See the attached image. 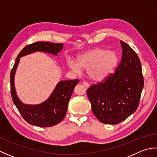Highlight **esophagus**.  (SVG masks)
Instances as JSON below:
<instances>
[{
	"label": "esophagus",
	"mask_w": 157,
	"mask_h": 157,
	"mask_svg": "<svg viewBox=\"0 0 157 157\" xmlns=\"http://www.w3.org/2000/svg\"><path fill=\"white\" fill-rule=\"evenodd\" d=\"M82 84L83 85H84L86 88H89V85L88 84L87 82H82Z\"/></svg>",
	"instance_id": "1"
}]
</instances>
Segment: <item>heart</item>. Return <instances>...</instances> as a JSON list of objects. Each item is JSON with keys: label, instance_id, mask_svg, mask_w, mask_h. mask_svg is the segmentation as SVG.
<instances>
[{"label": "heart", "instance_id": "1", "mask_svg": "<svg viewBox=\"0 0 157 157\" xmlns=\"http://www.w3.org/2000/svg\"><path fill=\"white\" fill-rule=\"evenodd\" d=\"M119 56L114 51L95 48L80 54L76 63L70 62V67L75 72L87 70L88 77L95 82L103 81L109 76L119 63Z\"/></svg>", "mask_w": 157, "mask_h": 157}]
</instances>
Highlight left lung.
<instances>
[{
	"instance_id": "1",
	"label": "left lung",
	"mask_w": 157,
	"mask_h": 157,
	"mask_svg": "<svg viewBox=\"0 0 157 157\" xmlns=\"http://www.w3.org/2000/svg\"><path fill=\"white\" fill-rule=\"evenodd\" d=\"M122 57L116 72L87 91L93 113L100 122L116 124L134 113L144 87L141 63L132 48L121 40Z\"/></svg>"
}]
</instances>
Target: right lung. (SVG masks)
Here are the masks:
<instances>
[{
	"mask_svg": "<svg viewBox=\"0 0 157 157\" xmlns=\"http://www.w3.org/2000/svg\"><path fill=\"white\" fill-rule=\"evenodd\" d=\"M63 47L62 43L36 42L25 47L19 53L11 72V94L13 101L24 118L30 124L41 127H52L59 123L65 117L68 102L78 79L61 81L47 100L36 105L25 104L18 98L15 87V75L20 57L35 52H44L57 56Z\"/></svg>",
	"mask_w": 157,
	"mask_h": 157,
	"instance_id": "right-lung-1",
	"label": "right lung"
}]
</instances>
